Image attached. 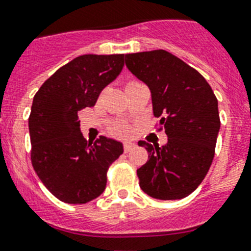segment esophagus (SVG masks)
<instances>
[{
	"label": "esophagus",
	"instance_id": "1",
	"mask_svg": "<svg viewBox=\"0 0 251 251\" xmlns=\"http://www.w3.org/2000/svg\"><path fill=\"white\" fill-rule=\"evenodd\" d=\"M135 147V145L134 143H130V142H126L125 145H124V151L125 152H129V151H131V150Z\"/></svg>",
	"mask_w": 251,
	"mask_h": 251
}]
</instances>
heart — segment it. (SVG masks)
<instances>
[{"label":"heart","mask_w":251,"mask_h":251,"mask_svg":"<svg viewBox=\"0 0 251 251\" xmlns=\"http://www.w3.org/2000/svg\"><path fill=\"white\" fill-rule=\"evenodd\" d=\"M134 82H135V80H131V82H129L127 84L134 83ZM114 134H116V135H121V137H122V135H127V134H129V127H127V126H125V125L117 126V127L114 129Z\"/></svg>","instance_id":"obj_1"}]
</instances>
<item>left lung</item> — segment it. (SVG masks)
I'll return each instance as SVG.
<instances>
[{
    "mask_svg": "<svg viewBox=\"0 0 251 251\" xmlns=\"http://www.w3.org/2000/svg\"><path fill=\"white\" fill-rule=\"evenodd\" d=\"M126 66L149 86L157 129L165 145H138L149 160L137 171L146 194L161 201L182 199L201 185L214 160L220 130L218 99L195 69L172 53L157 49L126 54Z\"/></svg>",
    "mask_w": 251,
    "mask_h": 251,
    "instance_id": "obj_1",
    "label": "left lung"
}]
</instances>
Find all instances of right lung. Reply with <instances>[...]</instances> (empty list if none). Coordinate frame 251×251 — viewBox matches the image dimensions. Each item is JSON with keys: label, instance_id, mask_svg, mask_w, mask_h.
Listing matches in <instances>:
<instances>
[{"label": "right lung", "instance_id": "right-lung-1", "mask_svg": "<svg viewBox=\"0 0 251 251\" xmlns=\"http://www.w3.org/2000/svg\"><path fill=\"white\" fill-rule=\"evenodd\" d=\"M124 68V54H83L45 80L28 118L32 167L56 198L83 204L102 194L106 172L124 152L121 142L100 137L87 142L78 112L94 106L100 92Z\"/></svg>", "mask_w": 251, "mask_h": 251}]
</instances>
